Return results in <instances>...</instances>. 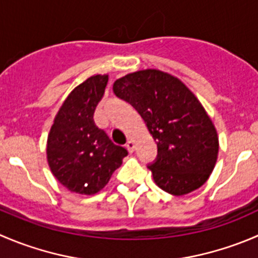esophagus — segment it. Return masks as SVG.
Here are the masks:
<instances>
[{
	"instance_id": "34e87169",
	"label": "esophagus",
	"mask_w": 258,
	"mask_h": 258,
	"mask_svg": "<svg viewBox=\"0 0 258 258\" xmlns=\"http://www.w3.org/2000/svg\"><path fill=\"white\" fill-rule=\"evenodd\" d=\"M126 147H127V150H128V152H134L135 142L132 141V140H128V141H127V144H126Z\"/></svg>"
}]
</instances>
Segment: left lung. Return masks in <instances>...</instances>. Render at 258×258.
<instances>
[{"instance_id": "8db88e82", "label": "left lung", "mask_w": 258, "mask_h": 258, "mask_svg": "<svg viewBox=\"0 0 258 258\" xmlns=\"http://www.w3.org/2000/svg\"><path fill=\"white\" fill-rule=\"evenodd\" d=\"M113 92L144 118L157 142V156L147 164L157 186L184 196L201 187L214 169L218 136L201 102L182 82L156 69L117 79Z\"/></svg>"}]
</instances>
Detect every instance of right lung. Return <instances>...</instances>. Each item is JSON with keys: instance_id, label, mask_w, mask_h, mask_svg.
<instances>
[{"instance_id": "1", "label": "right lung", "mask_w": 258, "mask_h": 258, "mask_svg": "<svg viewBox=\"0 0 258 258\" xmlns=\"http://www.w3.org/2000/svg\"><path fill=\"white\" fill-rule=\"evenodd\" d=\"M108 76H93L77 87L60 107L47 137V162L67 189L96 194L127 156L94 123V111L104 94Z\"/></svg>"}]
</instances>
